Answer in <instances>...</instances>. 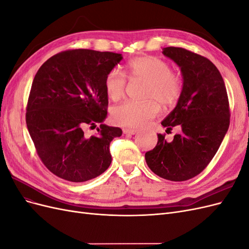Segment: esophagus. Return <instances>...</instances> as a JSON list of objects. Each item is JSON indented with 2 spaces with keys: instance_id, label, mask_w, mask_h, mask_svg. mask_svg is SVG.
<instances>
[{
  "instance_id": "1",
  "label": "esophagus",
  "mask_w": 249,
  "mask_h": 249,
  "mask_svg": "<svg viewBox=\"0 0 249 249\" xmlns=\"http://www.w3.org/2000/svg\"><path fill=\"white\" fill-rule=\"evenodd\" d=\"M124 133L127 134V135H134L137 133V130H134V129H124Z\"/></svg>"
}]
</instances>
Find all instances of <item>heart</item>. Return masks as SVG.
<instances>
[{"label":"heart","instance_id":"1","mask_svg":"<svg viewBox=\"0 0 249 249\" xmlns=\"http://www.w3.org/2000/svg\"><path fill=\"white\" fill-rule=\"evenodd\" d=\"M131 79L147 82L144 103L127 101L118 105L112 111V118L123 126L141 127L160 112L163 107H172L178 102L183 92V80L165 60L155 56H142L132 59L127 65ZM126 78L117 69L110 71L105 78V89L112 101H118L124 95Z\"/></svg>","mask_w":249,"mask_h":249}]
</instances>
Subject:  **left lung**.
Instances as JSON below:
<instances>
[{
    "label": "left lung",
    "instance_id": "8db88e82",
    "mask_svg": "<svg viewBox=\"0 0 249 249\" xmlns=\"http://www.w3.org/2000/svg\"><path fill=\"white\" fill-rule=\"evenodd\" d=\"M163 54L173 60L183 76V92L161 124L179 133L172 141L158 134V143L145 154L147 166L165 179L183 182L205 169L230 126V104L224 81L206 57L183 48L168 47Z\"/></svg>",
    "mask_w": 249,
    "mask_h": 249
}]
</instances>
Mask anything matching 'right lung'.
Masks as SVG:
<instances>
[{
    "label": "right lung",
    "mask_w": 249,
    "mask_h": 249,
    "mask_svg": "<svg viewBox=\"0 0 249 249\" xmlns=\"http://www.w3.org/2000/svg\"><path fill=\"white\" fill-rule=\"evenodd\" d=\"M122 59L112 52L70 50L48 59L35 74L26 123L40 160L55 176L82 183L110 166V142L123 131L103 124L108 108L105 78ZM96 123L95 135L85 134Z\"/></svg>",
    "instance_id": "obj_1"
}]
</instances>
